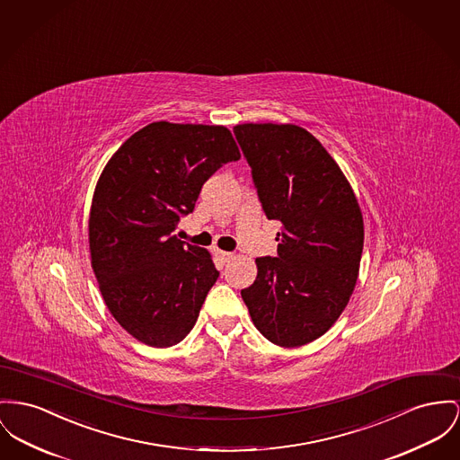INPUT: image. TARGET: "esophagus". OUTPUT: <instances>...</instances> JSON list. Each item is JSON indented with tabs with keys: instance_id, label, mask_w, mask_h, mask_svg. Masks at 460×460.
<instances>
[{
	"instance_id": "esophagus-1",
	"label": "esophagus",
	"mask_w": 460,
	"mask_h": 460,
	"mask_svg": "<svg viewBox=\"0 0 460 460\" xmlns=\"http://www.w3.org/2000/svg\"><path fill=\"white\" fill-rule=\"evenodd\" d=\"M216 256L223 261V263H228L230 260H234V252H228V251H216Z\"/></svg>"
}]
</instances>
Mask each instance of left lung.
Segmentation results:
<instances>
[{
	"instance_id": "8db88e82",
	"label": "left lung",
	"mask_w": 460,
	"mask_h": 460,
	"mask_svg": "<svg viewBox=\"0 0 460 460\" xmlns=\"http://www.w3.org/2000/svg\"><path fill=\"white\" fill-rule=\"evenodd\" d=\"M234 134L269 219L277 258H256L241 291L258 332L279 347L323 337L349 304L365 243L363 213L333 156L293 123H241Z\"/></svg>"
}]
</instances>
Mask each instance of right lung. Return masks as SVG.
<instances>
[{
    "label": "right lung",
    "mask_w": 460,
    "mask_h": 460,
    "mask_svg": "<svg viewBox=\"0 0 460 460\" xmlns=\"http://www.w3.org/2000/svg\"><path fill=\"white\" fill-rule=\"evenodd\" d=\"M239 158L223 125L154 122L102 169L89 217L91 263L108 310L136 340L172 347L195 326L219 272L208 249L172 232L202 184Z\"/></svg>",
    "instance_id": "obj_1"
}]
</instances>
